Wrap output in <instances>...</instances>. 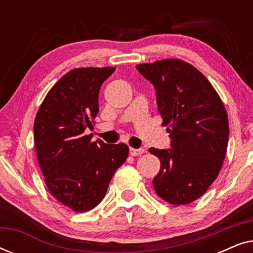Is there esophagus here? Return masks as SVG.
<instances>
[{
    "mask_svg": "<svg viewBox=\"0 0 253 253\" xmlns=\"http://www.w3.org/2000/svg\"><path fill=\"white\" fill-rule=\"evenodd\" d=\"M145 152L144 148H130V155H132V157H137V155H140L143 154Z\"/></svg>",
    "mask_w": 253,
    "mask_h": 253,
    "instance_id": "1",
    "label": "esophagus"
}]
</instances>
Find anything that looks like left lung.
Returning a JSON list of instances; mask_svg holds the SVG:
<instances>
[{
  "label": "left lung",
  "instance_id": "1",
  "mask_svg": "<svg viewBox=\"0 0 253 253\" xmlns=\"http://www.w3.org/2000/svg\"><path fill=\"white\" fill-rule=\"evenodd\" d=\"M154 85L162 126L171 148H150L160 170L153 178L157 195L171 205H188L215 181L226 157L229 122L222 100L207 78L188 62L166 58L138 64Z\"/></svg>",
  "mask_w": 253,
  "mask_h": 253
}]
</instances>
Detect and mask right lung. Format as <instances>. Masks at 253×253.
Wrapping results in <instances>:
<instances>
[{"instance_id":"1","label":"right lung","mask_w":253,"mask_h":253,"mask_svg":"<svg viewBox=\"0 0 253 253\" xmlns=\"http://www.w3.org/2000/svg\"><path fill=\"white\" fill-rule=\"evenodd\" d=\"M115 68H76L61 77L34 120V144L48 190L75 212L105 198L114 172L129 155L126 144L91 141L85 134L99 113V92Z\"/></svg>"}]
</instances>
